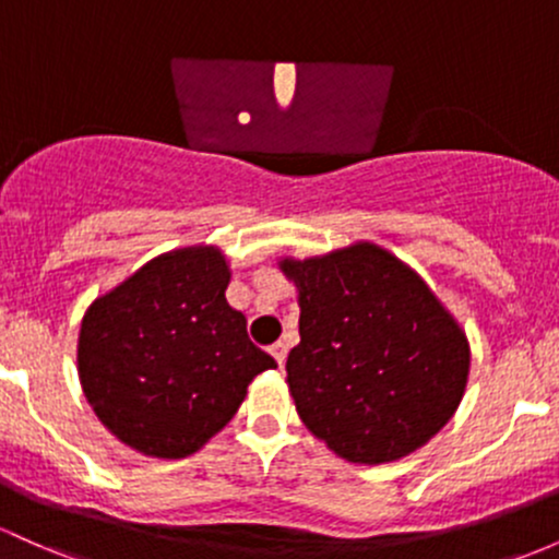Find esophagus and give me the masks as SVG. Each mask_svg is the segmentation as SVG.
I'll return each mask as SVG.
<instances>
[{
	"mask_svg": "<svg viewBox=\"0 0 559 559\" xmlns=\"http://www.w3.org/2000/svg\"><path fill=\"white\" fill-rule=\"evenodd\" d=\"M270 355L275 358V364L284 366L286 364V355H289V347L284 345V342H275V345H270Z\"/></svg>",
	"mask_w": 559,
	"mask_h": 559,
	"instance_id": "1",
	"label": "esophagus"
}]
</instances>
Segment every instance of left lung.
Listing matches in <instances>:
<instances>
[{
  "label": "left lung",
  "instance_id": "left-lung-1",
  "mask_svg": "<svg viewBox=\"0 0 559 559\" xmlns=\"http://www.w3.org/2000/svg\"><path fill=\"white\" fill-rule=\"evenodd\" d=\"M299 292L286 382L299 419L355 464L421 449L467 388L469 345L414 270L373 243L284 260Z\"/></svg>",
  "mask_w": 559,
  "mask_h": 559
}]
</instances>
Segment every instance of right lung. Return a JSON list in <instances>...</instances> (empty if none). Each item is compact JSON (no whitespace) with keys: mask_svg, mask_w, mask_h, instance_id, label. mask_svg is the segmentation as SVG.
<instances>
[{"mask_svg":"<svg viewBox=\"0 0 559 559\" xmlns=\"http://www.w3.org/2000/svg\"><path fill=\"white\" fill-rule=\"evenodd\" d=\"M223 251L156 257L84 312L79 379L97 419L156 459L199 451L233 419L257 373L275 360L225 299Z\"/></svg>","mask_w":559,"mask_h":559,"instance_id":"right-lung-1","label":"right lung"}]
</instances>
